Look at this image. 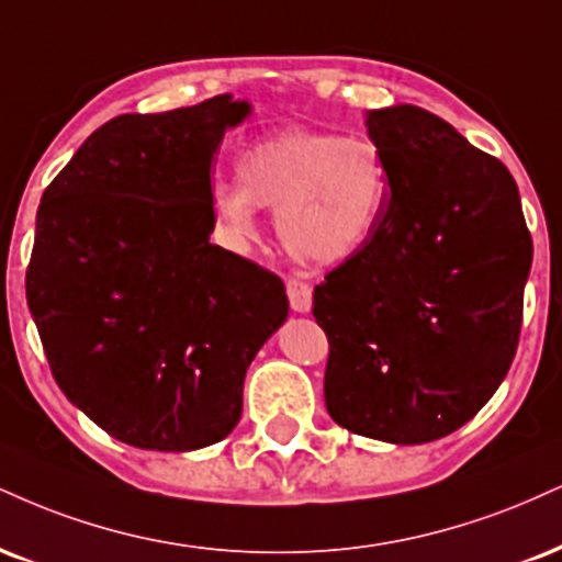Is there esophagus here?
<instances>
[{
	"instance_id": "1",
	"label": "esophagus",
	"mask_w": 562,
	"mask_h": 562,
	"mask_svg": "<svg viewBox=\"0 0 562 562\" xmlns=\"http://www.w3.org/2000/svg\"><path fill=\"white\" fill-rule=\"evenodd\" d=\"M288 288V299H290V308L295 311V314H308L311 311V288L306 285V282L301 280H288L285 282Z\"/></svg>"
}]
</instances>
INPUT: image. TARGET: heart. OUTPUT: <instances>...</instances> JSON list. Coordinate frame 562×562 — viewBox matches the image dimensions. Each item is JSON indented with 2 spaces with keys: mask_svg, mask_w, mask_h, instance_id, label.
Returning <instances> with one entry per match:
<instances>
[{
  "mask_svg": "<svg viewBox=\"0 0 562 562\" xmlns=\"http://www.w3.org/2000/svg\"><path fill=\"white\" fill-rule=\"evenodd\" d=\"M392 193L395 172L376 140L285 127L243 148L238 182L216 180L212 209L235 243L254 240L256 209H269L293 259L337 267L369 246Z\"/></svg>",
  "mask_w": 562,
  "mask_h": 562,
  "instance_id": "b5f03b06",
  "label": "heart"
}]
</instances>
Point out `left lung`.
I'll return each instance as SVG.
<instances>
[{"mask_svg": "<svg viewBox=\"0 0 562 562\" xmlns=\"http://www.w3.org/2000/svg\"><path fill=\"white\" fill-rule=\"evenodd\" d=\"M367 133L395 193L369 246L314 290L324 401L353 435L422 445L471 422L508 374L531 235L508 167L442 117L384 106Z\"/></svg>", "mask_w": 562, "mask_h": 562, "instance_id": "obj_1", "label": "left lung"}]
</instances>
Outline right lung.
I'll list each match as a JSON object with an SVG mask.
<instances>
[{"label":"right lung","mask_w":562,"mask_h":562,"mask_svg":"<svg viewBox=\"0 0 562 562\" xmlns=\"http://www.w3.org/2000/svg\"><path fill=\"white\" fill-rule=\"evenodd\" d=\"M251 114L233 93L93 131L44 191L25 295L54 380L144 450L220 442L288 319L274 274L209 243L212 159Z\"/></svg>","instance_id":"add662e5"}]
</instances>
